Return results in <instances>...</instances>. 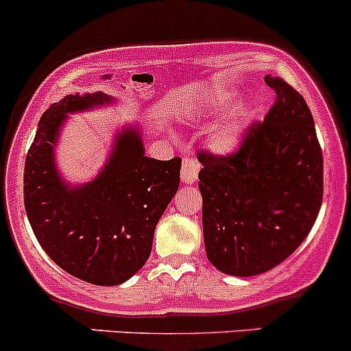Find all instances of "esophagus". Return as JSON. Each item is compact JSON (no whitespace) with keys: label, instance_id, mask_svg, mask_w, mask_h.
Here are the masks:
<instances>
[{"label":"esophagus","instance_id":"esophagus-1","mask_svg":"<svg viewBox=\"0 0 351 351\" xmlns=\"http://www.w3.org/2000/svg\"><path fill=\"white\" fill-rule=\"evenodd\" d=\"M197 172H199V164L196 160H193L191 157H184L182 160V184L189 186V184H194L197 179Z\"/></svg>","mask_w":351,"mask_h":351}]
</instances>
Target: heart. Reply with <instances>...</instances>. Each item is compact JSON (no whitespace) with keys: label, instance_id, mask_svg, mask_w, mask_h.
<instances>
[{"label":"heart","instance_id":"obj_1","mask_svg":"<svg viewBox=\"0 0 351 351\" xmlns=\"http://www.w3.org/2000/svg\"><path fill=\"white\" fill-rule=\"evenodd\" d=\"M241 91L237 88H218L209 89L196 96L193 101V114L194 117L204 118V120H215V118L226 114L234 104L240 101ZM255 106H248L245 113L238 121L230 123V125L219 126L215 132H211L208 138V145L213 154L221 155V157H230L241 149L245 136V128L248 121L255 117Z\"/></svg>","mask_w":351,"mask_h":351}]
</instances>
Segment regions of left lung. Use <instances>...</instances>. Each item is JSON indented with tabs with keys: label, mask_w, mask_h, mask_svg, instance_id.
Returning a JSON list of instances; mask_svg holds the SVG:
<instances>
[{
	"label": "left lung",
	"mask_w": 351,
	"mask_h": 351,
	"mask_svg": "<svg viewBox=\"0 0 351 351\" xmlns=\"http://www.w3.org/2000/svg\"><path fill=\"white\" fill-rule=\"evenodd\" d=\"M277 101L230 157L199 154L202 233L223 274L252 277L304 241L323 201V152L304 97L265 75Z\"/></svg>",
	"instance_id": "left-lung-1"
}]
</instances>
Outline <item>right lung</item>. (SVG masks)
<instances>
[{"instance_id":"add662e5","label":"right lung","mask_w":351,"mask_h":351,"mask_svg":"<svg viewBox=\"0 0 351 351\" xmlns=\"http://www.w3.org/2000/svg\"><path fill=\"white\" fill-rule=\"evenodd\" d=\"M117 103L101 91L53 103L25 160V209L38 243L60 269L95 285L123 284L145 265L155 226L179 189L180 158L147 157L140 123L118 126L104 165L88 182L64 177L57 149L69 117Z\"/></svg>"}]
</instances>
